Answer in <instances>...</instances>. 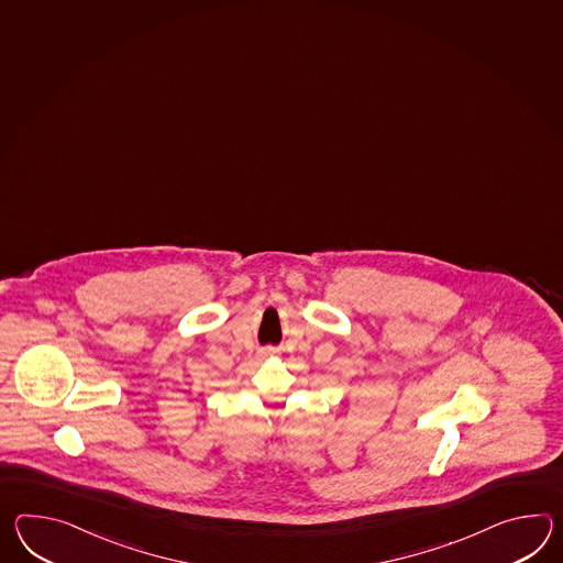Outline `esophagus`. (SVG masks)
Masks as SVG:
<instances>
[{
    "label": "esophagus",
    "mask_w": 563,
    "mask_h": 563,
    "mask_svg": "<svg viewBox=\"0 0 563 563\" xmlns=\"http://www.w3.org/2000/svg\"><path fill=\"white\" fill-rule=\"evenodd\" d=\"M275 347H266V350H263L264 357H268V355H275Z\"/></svg>",
    "instance_id": "1"
}]
</instances>
